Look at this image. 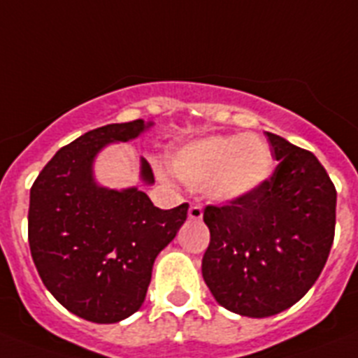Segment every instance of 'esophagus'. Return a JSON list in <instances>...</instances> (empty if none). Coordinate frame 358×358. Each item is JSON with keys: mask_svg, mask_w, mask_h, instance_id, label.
I'll use <instances>...</instances> for the list:
<instances>
[{"mask_svg": "<svg viewBox=\"0 0 358 358\" xmlns=\"http://www.w3.org/2000/svg\"><path fill=\"white\" fill-rule=\"evenodd\" d=\"M201 216H203L201 205L192 203L191 207H189V220H194V222H198V220H201Z\"/></svg>", "mask_w": 358, "mask_h": 358, "instance_id": "esophagus-1", "label": "esophagus"}]
</instances>
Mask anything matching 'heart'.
Segmentation results:
<instances>
[{
  "label": "heart",
  "mask_w": 358,
  "mask_h": 358,
  "mask_svg": "<svg viewBox=\"0 0 358 358\" xmlns=\"http://www.w3.org/2000/svg\"><path fill=\"white\" fill-rule=\"evenodd\" d=\"M171 169L191 189H203L220 203L252 194L272 171V155L256 135L207 136L182 145Z\"/></svg>",
  "instance_id": "obj_1"
}]
</instances>
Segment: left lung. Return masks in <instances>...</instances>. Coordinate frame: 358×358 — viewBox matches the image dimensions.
I'll list each match as a JSON object with an SVG mask.
<instances>
[{
  "label": "left lung",
  "mask_w": 358,
  "mask_h": 358,
  "mask_svg": "<svg viewBox=\"0 0 358 358\" xmlns=\"http://www.w3.org/2000/svg\"><path fill=\"white\" fill-rule=\"evenodd\" d=\"M266 136L279 162L273 175L252 194L203 210L205 282L223 308L257 319L290 308L313 287L334 243L337 205L315 155Z\"/></svg>",
  "instance_id": "1"
}]
</instances>
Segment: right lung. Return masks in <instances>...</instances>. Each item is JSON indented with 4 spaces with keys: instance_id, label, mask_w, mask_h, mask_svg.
<instances>
[{
    "instance_id": "right-lung-1",
    "label": "right lung",
    "mask_w": 358,
    "mask_h": 358,
    "mask_svg": "<svg viewBox=\"0 0 358 358\" xmlns=\"http://www.w3.org/2000/svg\"><path fill=\"white\" fill-rule=\"evenodd\" d=\"M151 126L138 119L80 135L59 149L30 189L34 265L50 294L86 321L111 324L141 308L155 259L187 220V203L162 210L144 191L108 189L93 178L101 149ZM141 178L155 182L144 158Z\"/></svg>"
}]
</instances>
